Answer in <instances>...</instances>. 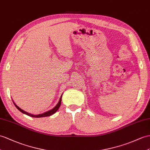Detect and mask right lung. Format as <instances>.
Here are the masks:
<instances>
[{
	"mask_svg": "<svg viewBox=\"0 0 150 150\" xmlns=\"http://www.w3.org/2000/svg\"><path fill=\"white\" fill-rule=\"evenodd\" d=\"M61 100H62V96H61V97H60V100H59V102H58V103L57 104V105L56 106L54 107V108H53V109H52V110H50V111H48L45 112V113H42V114H40V115H34L30 114V113H28V112H25V111L23 110V109H21L19 107L17 106V105L15 104V103H14V105H15V106H16V108L18 109V110H19L20 111H21V112L24 113V114L27 115H28V116H32V117H34V118H41V117H46V116H51L52 115L54 114V112H56L57 111L58 109H59L60 106V105H61Z\"/></svg>",
	"mask_w": 150,
	"mask_h": 150,
	"instance_id": "add662e5",
	"label": "right lung"
}]
</instances>
